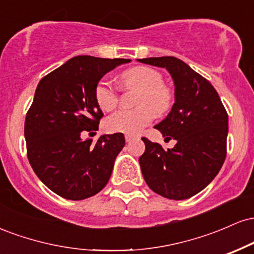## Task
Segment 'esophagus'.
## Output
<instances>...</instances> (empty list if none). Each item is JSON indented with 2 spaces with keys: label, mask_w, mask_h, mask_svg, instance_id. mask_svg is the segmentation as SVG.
<instances>
[{
  "label": "esophagus",
  "mask_w": 254,
  "mask_h": 254,
  "mask_svg": "<svg viewBox=\"0 0 254 254\" xmlns=\"http://www.w3.org/2000/svg\"><path fill=\"white\" fill-rule=\"evenodd\" d=\"M137 137H135V136H131V135H125V141L127 142H131V141H133V139H136Z\"/></svg>",
  "instance_id": "obj_1"
}]
</instances>
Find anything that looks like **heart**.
<instances>
[{
	"mask_svg": "<svg viewBox=\"0 0 254 254\" xmlns=\"http://www.w3.org/2000/svg\"><path fill=\"white\" fill-rule=\"evenodd\" d=\"M121 82L125 88H138L136 105L132 110H121L105 121L109 132L136 135L141 132L157 115H162L171 107L172 92L166 86L161 72L150 66H133L122 72ZM95 100L100 109L111 111L119 101V92L109 80H100L94 89Z\"/></svg>",
	"mask_w": 254,
	"mask_h": 254,
	"instance_id": "heart-1",
	"label": "heart"
}]
</instances>
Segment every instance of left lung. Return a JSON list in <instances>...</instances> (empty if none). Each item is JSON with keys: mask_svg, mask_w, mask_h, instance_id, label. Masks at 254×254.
I'll use <instances>...</instances> for the list:
<instances>
[{"mask_svg": "<svg viewBox=\"0 0 254 254\" xmlns=\"http://www.w3.org/2000/svg\"><path fill=\"white\" fill-rule=\"evenodd\" d=\"M166 68L176 86V103L155 129L177 144L164 149L143 137V155L139 157L148 186L170 199L190 198L211 183L227 155L228 115L212 84L176 57L138 60Z\"/></svg>", "mask_w": 254, "mask_h": 254, "instance_id": "obj_1", "label": "left lung"}]
</instances>
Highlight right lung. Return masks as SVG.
Masks as SVG:
<instances>
[{
	"mask_svg": "<svg viewBox=\"0 0 254 254\" xmlns=\"http://www.w3.org/2000/svg\"><path fill=\"white\" fill-rule=\"evenodd\" d=\"M124 58L76 56L38 83L25 119L28 161L34 173L58 196L81 200L106 186L123 133L103 135L95 143L81 133L97 131L104 113L95 100L100 78Z\"/></svg>",
	"mask_w": 254,
	"mask_h": 254,
	"instance_id": "right-lung-1",
	"label": "right lung"
}]
</instances>
